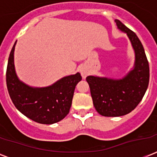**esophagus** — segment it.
I'll list each match as a JSON object with an SVG mask.
<instances>
[{
    "label": "esophagus",
    "instance_id": "obj_1",
    "mask_svg": "<svg viewBox=\"0 0 157 157\" xmlns=\"http://www.w3.org/2000/svg\"><path fill=\"white\" fill-rule=\"evenodd\" d=\"M81 75H82V76H83L84 78H85V77L86 76V75H87V73H86L85 71H81Z\"/></svg>",
    "mask_w": 157,
    "mask_h": 157
}]
</instances>
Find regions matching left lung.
Listing matches in <instances>:
<instances>
[{
  "label": "left lung",
  "instance_id": "obj_1",
  "mask_svg": "<svg viewBox=\"0 0 157 157\" xmlns=\"http://www.w3.org/2000/svg\"><path fill=\"white\" fill-rule=\"evenodd\" d=\"M120 30L129 36L135 50V67L124 78L112 80L86 77L94 106L103 117H121L132 112L141 102L149 83V64L144 46L135 33L120 20H115Z\"/></svg>",
  "mask_w": 157,
  "mask_h": 157
}]
</instances>
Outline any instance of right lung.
<instances>
[{"label":"right lung","instance_id":"obj_1","mask_svg":"<svg viewBox=\"0 0 157 157\" xmlns=\"http://www.w3.org/2000/svg\"><path fill=\"white\" fill-rule=\"evenodd\" d=\"M15 44L6 69V85L11 100L19 112L37 123L50 124L60 121L69 113L76 86L82 79L81 74L63 77L45 88L29 87L16 76L13 64Z\"/></svg>","mask_w":157,"mask_h":157}]
</instances>
